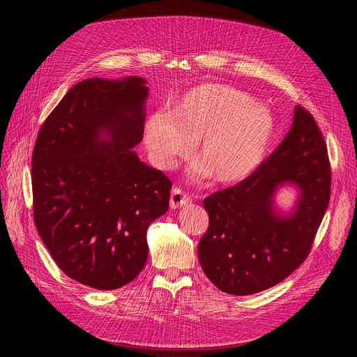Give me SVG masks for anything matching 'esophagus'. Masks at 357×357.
Segmentation results:
<instances>
[{
    "mask_svg": "<svg viewBox=\"0 0 357 357\" xmlns=\"http://www.w3.org/2000/svg\"><path fill=\"white\" fill-rule=\"evenodd\" d=\"M191 202V198L190 195L183 192L181 188H174L172 192H171V208L176 210V208H181L183 207V205L190 204Z\"/></svg>",
    "mask_w": 357,
    "mask_h": 357,
    "instance_id": "obj_1",
    "label": "esophagus"
}]
</instances>
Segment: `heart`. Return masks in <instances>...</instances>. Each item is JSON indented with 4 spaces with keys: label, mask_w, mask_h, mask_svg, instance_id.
Segmentation results:
<instances>
[{
    "label": "heart",
    "mask_w": 357,
    "mask_h": 357,
    "mask_svg": "<svg viewBox=\"0 0 357 357\" xmlns=\"http://www.w3.org/2000/svg\"><path fill=\"white\" fill-rule=\"evenodd\" d=\"M275 130L272 112L248 93L207 84L185 92L174 111L153 112L144 126V142L156 166L172 169L199 139L204 162L194 172H211L218 183H236L264 162Z\"/></svg>",
    "instance_id": "1"
}]
</instances>
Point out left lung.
<instances>
[{
  "label": "left lung",
  "instance_id": "1",
  "mask_svg": "<svg viewBox=\"0 0 357 357\" xmlns=\"http://www.w3.org/2000/svg\"><path fill=\"white\" fill-rule=\"evenodd\" d=\"M294 184L289 213L274 194ZM327 146L310 112L296 105L288 135L246 179L204 199L210 224L198 259L211 282L231 295H252L282 282L307 259L330 201Z\"/></svg>",
  "mask_w": 357,
  "mask_h": 357
}]
</instances>
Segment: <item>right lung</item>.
Listing matches in <instances>:
<instances>
[{"mask_svg": "<svg viewBox=\"0 0 357 357\" xmlns=\"http://www.w3.org/2000/svg\"><path fill=\"white\" fill-rule=\"evenodd\" d=\"M147 96L140 77L81 81L34 144L36 229L63 273L96 289L121 288L142 272L147 227L169 207L172 182L133 150Z\"/></svg>", "mask_w": 357, "mask_h": 357, "instance_id": "obj_1", "label": "right lung"}]
</instances>
